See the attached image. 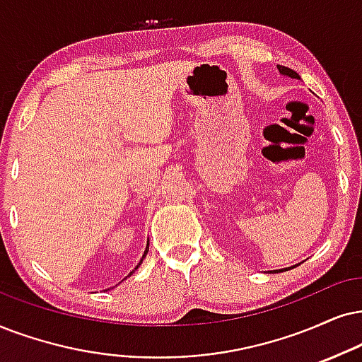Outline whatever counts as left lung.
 Returning a JSON list of instances; mask_svg holds the SVG:
<instances>
[{
  "instance_id": "left-lung-1",
  "label": "left lung",
  "mask_w": 362,
  "mask_h": 362,
  "mask_svg": "<svg viewBox=\"0 0 362 362\" xmlns=\"http://www.w3.org/2000/svg\"><path fill=\"white\" fill-rule=\"evenodd\" d=\"M279 68V71L282 73V75H287V76H291V78H299V75H297V73L294 71V70H291V68H287V66H282V65H279L277 66ZM284 271H286V269H284ZM279 272H282V269Z\"/></svg>"
}]
</instances>
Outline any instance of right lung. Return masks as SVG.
Here are the masks:
<instances>
[{"label": "right lung", "mask_w": 362, "mask_h": 362, "mask_svg": "<svg viewBox=\"0 0 362 362\" xmlns=\"http://www.w3.org/2000/svg\"><path fill=\"white\" fill-rule=\"evenodd\" d=\"M147 252H148V245H147V249H145V254H144V257H145V255H147ZM141 264V260H140V262H139V265ZM139 265H136V267L135 269H139ZM132 274H134V271H132L130 274H128V276H132Z\"/></svg>", "instance_id": "add662e5"}]
</instances>
